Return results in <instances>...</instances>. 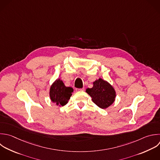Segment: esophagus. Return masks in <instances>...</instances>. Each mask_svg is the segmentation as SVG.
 <instances>
[{"label": "esophagus", "mask_w": 160, "mask_h": 160, "mask_svg": "<svg viewBox=\"0 0 160 160\" xmlns=\"http://www.w3.org/2000/svg\"><path fill=\"white\" fill-rule=\"evenodd\" d=\"M76 91H78H78H84V88H80V89H79V88H76Z\"/></svg>", "instance_id": "34e87169"}]
</instances>
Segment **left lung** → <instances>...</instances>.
I'll return each instance as SVG.
<instances>
[{"label":"left lung","instance_id":"8db88e82","mask_svg":"<svg viewBox=\"0 0 160 160\" xmlns=\"http://www.w3.org/2000/svg\"><path fill=\"white\" fill-rule=\"evenodd\" d=\"M86 92L92 98V101L102 109L111 106L116 97V92L112 86L101 78L95 81L93 87L88 88Z\"/></svg>","mask_w":160,"mask_h":160}]
</instances>
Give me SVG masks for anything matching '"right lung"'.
Wrapping results in <instances>:
<instances>
[{
	"mask_svg": "<svg viewBox=\"0 0 160 160\" xmlns=\"http://www.w3.org/2000/svg\"><path fill=\"white\" fill-rule=\"evenodd\" d=\"M73 91L72 88L65 86L61 80L57 79L50 89L51 99L57 105L63 106L68 103Z\"/></svg>",
	"mask_w": 160,
	"mask_h": 160,
	"instance_id": "right-lung-1",
	"label": "right lung"
}]
</instances>
